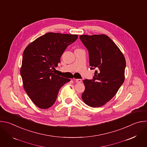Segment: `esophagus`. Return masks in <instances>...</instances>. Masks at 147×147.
<instances>
[{
  "instance_id": "obj_1",
  "label": "esophagus",
  "mask_w": 147,
  "mask_h": 147,
  "mask_svg": "<svg viewBox=\"0 0 147 147\" xmlns=\"http://www.w3.org/2000/svg\"><path fill=\"white\" fill-rule=\"evenodd\" d=\"M74 81L76 82H78V83L82 82V80L81 79H74Z\"/></svg>"
}]
</instances>
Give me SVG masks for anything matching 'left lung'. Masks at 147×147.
<instances>
[{"label": "left lung", "mask_w": 147, "mask_h": 147, "mask_svg": "<svg viewBox=\"0 0 147 147\" xmlns=\"http://www.w3.org/2000/svg\"><path fill=\"white\" fill-rule=\"evenodd\" d=\"M80 39L88 51L90 69L97 70L92 80H83L86 88L81 97L87 105L100 107L109 101L123 84L125 60L106 35H84Z\"/></svg>", "instance_id": "8db88e82"}]
</instances>
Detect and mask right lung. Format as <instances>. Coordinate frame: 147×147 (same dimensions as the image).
<instances>
[{
    "instance_id": "obj_1",
    "label": "right lung",
    "mask_w": 147,
    "mask_h": 147,
    "mask_svg": "<svg viewBox=\"0 0 147 147\" xmlns=\"http://www.w3.org/2000/svg\"><path fill=\"white\" fill-rule=\"evenodd\" d=\"M77 38V35L48 32L25 49L20 74L26 93L38 108L51 107L60 88L70 81L53 70L67 47Z\"/></svg>"
}]
</instances>
